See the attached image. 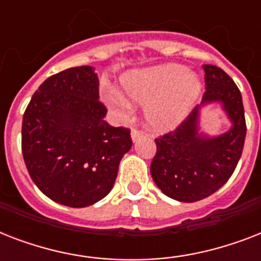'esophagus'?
Returning <instances> with one entry per match:
<instances>
[{
	"label": "esophagus",
	"mask_w": 261,
	"mask_h": 261,
	"mask_svg": "<svg viewBox=\"0 0 261 261\" xmlns=\"http://www.w3.org/2000/svg\"><path fill=\"white\" fill-rule=\"evenodd\" d=\"M141 135H142V131L137 130V128H133V130H131V139H133L134 142L141 137Z\"/></svg>",
	"instance_id": "esophagus-1"
}]
</instances>
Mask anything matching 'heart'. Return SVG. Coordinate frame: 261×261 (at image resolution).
Returning a JSON list of instances; mask_svg holds the SVG:
<instances>
[{"mask_svg": "<svg viewBox=\"0 0 261 261\" xmlns=\"http://www.w3.org/2000/svg\"><path fill=\"white\" fill-rule=\"evenodd\" d=\"M123 92L134 101L145 102L143 114L151 128L160 131L176 127L194 106L200 93V81L178 65L128 71L120 79ZM112 106L127 108L130 102L114 92Z\"/></svg>", "mask_w": 261, "mask_h": 261, "instance_id": "1", "label": "heart"}]
</instances>
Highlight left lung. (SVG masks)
Segmentation results:
<instances>
[{
  "instance_id": "obj_1",
  "label": "left lung",
  "mask_w": 261,
  "mask_h": 261,
  "mask_svg": "<svg viewBox=\"0 0 261 261\" xmlns=\"http://www.w3.org/2000/svg\"><path fill=\"white\" fill-rule=\"evenodd\" d=\"M206 92L174 131L155 138L157 153L150 173L160 190L178 202H198L230 178L241 157L247 135L243 97L234 81L219 67L203 65ZM219 102L231 120L226 133L210 137L198 131L200 110Z\"/></svg>"
}]
</instances>
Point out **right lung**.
I'll return each mask as SVG.
<instances>
[{"label": "right lung", "mask_w": 261, "mask_h": 261, "mask_svg": "<svg viewBox=\"0 0 261 261\" xmlns=\"http://www.w3.org/2000/svg\"><path fill=\"white\" fill-rule=\"evenodd\" d=\"M106 115L92 66L51 75L34 93L22 116V157L51 200L87 207L110 194L133 141L128 128L110 126Z\"/></svg>", "instance_id": "1"}]
</instances>
